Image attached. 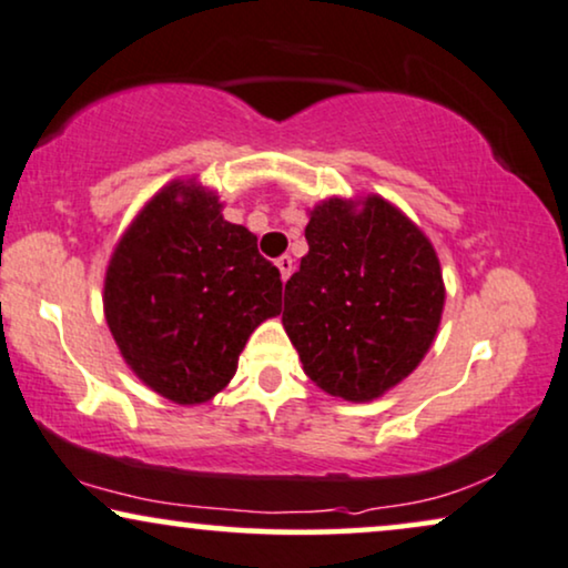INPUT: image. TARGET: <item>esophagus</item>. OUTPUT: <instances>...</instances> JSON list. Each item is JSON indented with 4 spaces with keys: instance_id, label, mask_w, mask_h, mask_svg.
Returning a JSON list of instances; mask_svg holds the SVG:
<instances>
[{
    "instance_id": "34e87169",
    "label": "esophagus",
    "mask_w": 568,
    "mask_h": 568,
    "mask_svg": "<svg viewBox=\"0 0 568 568\" xmlns=\"http://www.w3.org/2000/svg\"><path fill=\"white\" fill-rule=\"evenodd\" d=\"M275 264H277V270H280V275H283V280H288L293 275V267H296V264H293V260H291L288 254L277 256Z\"/></svg>"
}]
</instances>
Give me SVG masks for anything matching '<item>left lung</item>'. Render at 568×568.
Here are the masks:
<instances>
[{
	"mask_svg": "<svg viewBox=\"0 0 568 568\" xmlns=\"http://www.w3.org/2000/svg\"><path fill=\"white\" fill-rule=\"evenodd\" d=\"M308 254L285 283L283 327L308 379L366 403L395 387L434 343L444 283L434 246L384 202L314 207Z\"/></svg>",
	"mask_w": 568,
	"mask_h": 568,
	"instance_id": "8db88e82",
	"label": "left lung"
}]
</instances>
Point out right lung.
I'll use <instances>...</instances> for the list:
<instances>
[{"mask_svg":"<svg viewBox=\"0 0 568 568\" xmlns=\"http://www.w3.org/2000/svg\"><path fill=\"white\" fill-rule=\"evenodd\" d=\"M283 280L215 194L165 186L119 241L105 272V322L148 387L179 405L215 397L246 339L280 314Z\"/></svg>","mask_w":568,"mask_h":568,"instance_id":"add662e5","label":"right lung"}]
</instances>
